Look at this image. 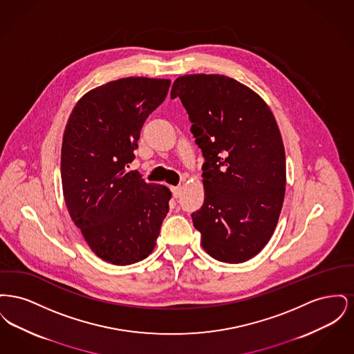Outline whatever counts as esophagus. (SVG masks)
Returning <instances> with one entry per match:
<instances>
[{"instance_id": "obj_1", "label": "esophagus", "mask_w": 354, "mask_h": 354, "mask_svg": "<svg viewBox=\"0 0 354 354\" xmlns=\"http://www.w3.org/2000/svg\"><path fill=\"white\" fill-rule=\"evenodd\" d=\"M182 189H183V187H182V185H175V187H172V188H171L172 195H174L175 198H179V196L182 195Z\"/></svg>"}]
</instances>
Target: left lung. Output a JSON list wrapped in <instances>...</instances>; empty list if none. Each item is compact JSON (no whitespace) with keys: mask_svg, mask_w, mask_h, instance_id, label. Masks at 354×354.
I'll list each match as a JSON object with an SVG mask.
<instances>
[{"mask_svg":"<svg viewBox=\"0 0 354 354\" xmlns=\"http://www.w3.org/2000/svg\"><path fill=\"white\" fill-rule=\"evenodd\" d=\"M191 133L204 156V203L192 221L204 251L244 263L276 228L286 195V151L268 104L245 84L219 74L175 80Z\"/></svg>","mask_w":354,"mask_h":354,"instance_id":"left-lung-1","label":"left lung"}]
</instances>
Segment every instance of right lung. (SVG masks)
I'll list each match as a JSON object with an SVG mask.
<instances>
[{
  "label": "right lung",
  "instance_id": "add662e5",
  "mask_svg": "<svg viewBox=\"0 0 354 354\" xmlns=\"http://www.w3.org/2000/svg\"><path fill=\"white\" fill-rule=\"evenodd\" d=\"M169 80L129 77L86 93L64 133L61 178L70 218L102 260L130 266L156 245L171 191L129 171L145 120Z\"/></svg>",
  "mask_w": 354,
  "mask_h": 354
}]
</instances>
